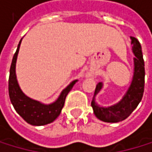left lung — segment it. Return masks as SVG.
Wrapping results in <instances>:
<instances>
[{"mask_svg":"<svg viewBox=\"0 0 152 152\" xmlns=\"http://www.w3.org/2000/svg\"><path fill=\"white\" fill-rule=\"evenodd\" d=\"M132 50L136 57H134V76L132 83L125 95L121 101L110 107H100L95 100L96 96L103 87L102 83H98L95 90L91 106L97 119L106 123H118L122 122L128 117L136 110L141 101L144 93L145 85V64L142 55V49L137 39L131 37Z\"/></svg>","mask_w":152,"mask_h":152,"instance_id":"left-lung-1","label":"left lung"}]
</instances>
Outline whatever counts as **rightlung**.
Segmentation results:
<instances>
[{"label": "right lung", "mask_w": 152, "mask_h": 152, "mask_svg": "<svg viewBox=\"0 0 152 152\" xmlns=\"http://www.w3.org/2000/svg\"><path fill=\"white\" fill-rule=\"evenodd\" d=\"M21 41L22 39L18 43L16 52L15 53L13 57L11 68H10V75L8 81L10 100H11V103L13 104L15 111L28 124L36 126L45 125L54 122L59 116L62 108L64 107L66 96H68L69 92L72 89V87H73V85L76 83L77 80L72 81L61 92L60 96H58V98L54 103L45 105L27 96L20 89L15 75V63H16V58H17V55H18Z\"/></svg>", "instance_id": "right-lung-1"}]
</instances>
